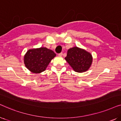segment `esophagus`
<instances>
[{"mask_svg":"<svg viewBox=\"0 0 121 121\" xmlns=\"http://www.w3.org/2000/svg\"><path fill=\"white\" fill-rule=\"evenodd\" d=\"M62 55H63V53H62V52L58 54V56H60V57H61V56H62Z\"/></svg>","mask_w":121,"mask_h":121,"instance_id":"1","label":"esophagus"}]
</instances>
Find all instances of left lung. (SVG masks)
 Returning a JSON list of instances; mask_svg holds the SVG:
<instances>
[{
  "label": "left lung",
  "mask_w": 121,
  "mask_h": 121,
  "mask_svg": "<svg viewBox=\"0 0 121 121\" xmlns=\"http://www.w3.org/2000/svg\"><path fill=\"white\" fill-rule=\"evenodd\" d=\"M65 60L76 72L83 73L90 68L92 62V57L85 49L74 47L69 49Z\"/></svg>",
  "instance_id": "left-lung-1"
}]
</instances>
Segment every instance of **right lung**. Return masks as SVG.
<instances>
[{
  "mask_svg": "<svg viewBox=\"0 0 121 121\" xmlns=\"http://www.w3.org/2000/svg\"><path fill=\"white\" fill-rule=\"evenodd\" d=\"M56 54L53 51L46 47L29 49L24 56V64L34 73H40L47 68Z\"/></svg>",
  "mask_w": 121,
  "mask_h": 121,
  "instance_id": "obj_1",
  "label": "right lung"
}]
</instances>
